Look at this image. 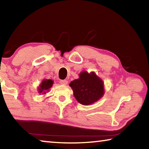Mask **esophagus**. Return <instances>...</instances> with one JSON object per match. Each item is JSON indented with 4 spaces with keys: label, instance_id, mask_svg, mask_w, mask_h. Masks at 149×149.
<instances>
[{
    "label": "esophagus",
    "instance_id": "34e87169",
    "mask_svg": "<svg viewBox=\"0 0 149 149\" xmlns=\"http://www.w3.org/2000/svg\"><path fill=\"white\" fill-rule=\"evenodd\" d=\"M60 84H62V85H65L68 84V81L67 80H60Z\"/></svg>",
    "mask_w": 149,
    "mask_h": 149
}]
</instances>
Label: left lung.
I'll list each match as a JSON object with an SVG mask.
<instances>
[{
    "mask_svg": "<svg viewBox=\"0 0 149 149\" xmlns=\"http://www.w3.org/2000/svg\"><path fill=\"white\" fill-rule=\"evenodd\" d=\"M79 76L78 79L70 84L78 102L83 105H89L104 95V83L95 72L89 74L87 72H82Z\"/></svg>",
    "mask_w": 149,
    "mask_h": 149,
    "instance_id": "obj_1",
    "label": "left lung"
}]
</instances>
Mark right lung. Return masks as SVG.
Segmentation results:
<instances>
[{"instance_id":"obj_1","label":"right lung","mask_w":149,"mask_h":149,"mask_svg":"<svg viewBox=\"0 0 149 149\" xmlns=\"http://www.w3.org/2000/svg\"><path fill=\"white\" fill-rule=\"evenodd\" d=\"M52 84H53V81L52 79H43L38 88L39 93H42V95L46 94V93L49 91L50 88L52 86Z\"/></svg>"}]
</instances>
